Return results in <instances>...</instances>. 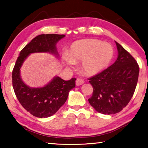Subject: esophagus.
<instances>
[{
  "instance_id": "obj_1",
  "label": "esophagus",
  "mask_w": 148,
  "mask_h": 148,
  "mask_svg": "<svg viewBox=\"0 0 148 148\" xmlns=\"http://www.w3.org/2000/svg\"><path fill=\"white\" fill-rule=\"evenodd\" d=\"M84 79H82L77 78L76 81V85L77 86H81V85L84 84Z\"/></svg>"
}]
</instances>
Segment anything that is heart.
Instances as JSON below:
<instances>
[{
    "instance_id": "1",
    "label": "heart",
    "mask_w": 148,
    "mask_h": 148,
    "mask_svg": "<svg viewBox=\"0 0 148 148\" xmlns=\"http://www.w3.org/2000/svg\"><path fill=\"white\" fill-rule=\"evenodd\" d=\"M111 44L97 39H84L74 42L69 55L62 56L67 67L72 68L81 61L80 69L86 76H92L107 68L114 57Z\"/></svg>"
}]
</instances>
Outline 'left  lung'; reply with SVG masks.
Masks as SVG:
<instances>
[{
	"label": "left lung",
	"instance_id": "obj_1",
	"mask_svg": "<svg viewBox=\"0 0 148 148\" xmlns=\"http://www.w3.org/2000/svg\"><path fill=\"white\" fill-rule=\"evenodd\" d=\"M117 57L113 64L89 79L93 87L89 104L99 113L115 114L131 101L136 89L139 66L132 56L115 41Z\"/></svg>",
	"mask_w": 148,
	"mask_h": 148
}]
</instances>
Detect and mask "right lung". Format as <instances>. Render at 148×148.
I'll return each instance as SVG.
<instances>
[{"instance_id": "right-lung-1", "label": "right lung", "mask_w": 148, "mask_h": 148, "mask_svg": "<svg viewBox=\"0 0 148 148\" xmlns=\"http://www.w3.org/2000/svg\"><path fill=\"white\" fill-rule=\"evenodd\" d=\"M65 37L64 34H40L25 46L19 53L12 72V84L20 104L32 116L48 117L53 116L63 105L69 92L76 86V78L68 81L56 76L43 87H31L21 76L22 65L31 53H49L59 58L56 44Z\"/></svg>"}]
</instances>
